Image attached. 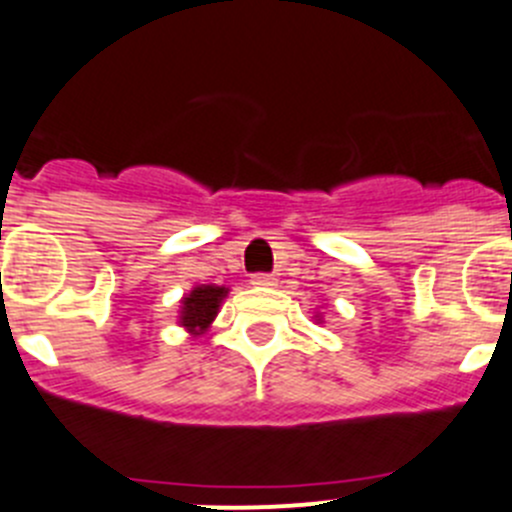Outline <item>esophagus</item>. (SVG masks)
<instances>
[{
	"instance_id": "1",
	"label": "esophagus",
	"mask_w": 512,
	"mask_h": 512,
	"mask_svg": "<svg viewBox=\"0 0 512 512\" xmlns=\"http://www.w3.org/2000/svg\"><path fill=\"white\" fill-rule=\"evenodd\" d=\"M251 284L253 286H274L276 279L271 274H253L251 276Z\"/></svg>"
}]
</instances>
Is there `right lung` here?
I'll use <instances>...</instances> for the list:
<instances>
[{"instance_id":"1","label":"right lung","mask_w":512,"mask_h":512,"mask_svg":"<svg viewBox=\"0 0 512 512\" xmlns=\"http://www.w3.org/2000/svg\"><path fill=\"white\" fill-rule=\"evenodd\" d=\"M228 291L223 286L216 284H203L196 286L191 294L183 299V311H180V324L186 326L188 332L203 334V329H208V324L213 321V316L218 314V306H221L223 296Z\"/></svg>"}]
</instances>
